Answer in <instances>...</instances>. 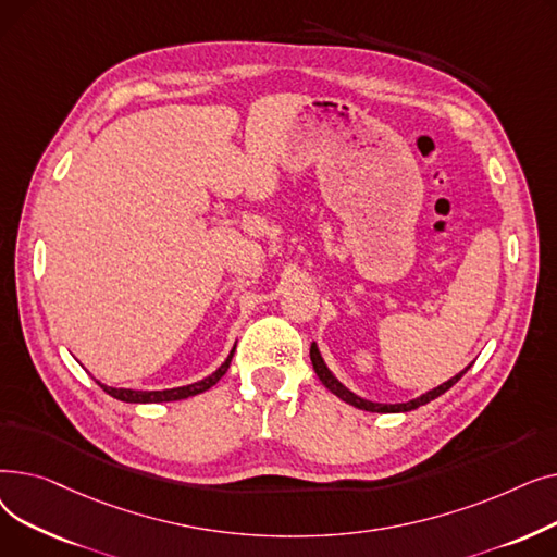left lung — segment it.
Returning a JSON list of instances; mask_svg holds the SVG:
<instances>
[{
    "label": "left lung",
    "instance_id": "left-lung-1",
    "mask_svg": "<svg viewBox=\"0 0 557 557\" xmlns=\"http://www.w3.org/2000/svg\"><path fill=\"white\" fill-rule=\"evenodd\" d=\"M309 355H311V363H313V370H315L318 379H320V382H323L336 397H341L343 401L352 404V406H357V408H363V411H372V413H404V411H413V408L424 406L426 401H431V399H435V397H441L443 393H447V391L458 382V379H460L467 370H470V366H467L462 372H458L456 376H451L449 382H445L443 386H437V388L429 391L426 395H422V397H418V399H411V401H406V404H374V401H368V399L357 397L355 393H349V391L338 382V379H334V374L327 370L323 357H320L315 343L311 345V352H309Z\"/></svg>",
    "mask_w": 557,
    "mask_h": 557
}]
</instances>
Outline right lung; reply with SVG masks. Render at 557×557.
<instances>
[{
  "label": "right lung",
  "mask_w": 557,
  "mask_h": 557,
  "mask_svg": "<svg viewBox=\"0 0 557 557\" xmlns=\"http://www.w3.org/2000/svg\"><path fill=\"white\" fill-rule=\"evenodd\" d=\"M232 355L234 349L230 352V357L225 359V363L210 376H205L202 382H196L191 386H183V388H169V391H131V388H110V386H103L99 384L108 395H112L114 399H122V401H135V404H151V401H175V399H185V397H191V395H198L202 391L212 388L219 379L227 372L230 368V361H232Z\"/></svg>",
  "instance_id": "add662e5"
}]
</instances>
